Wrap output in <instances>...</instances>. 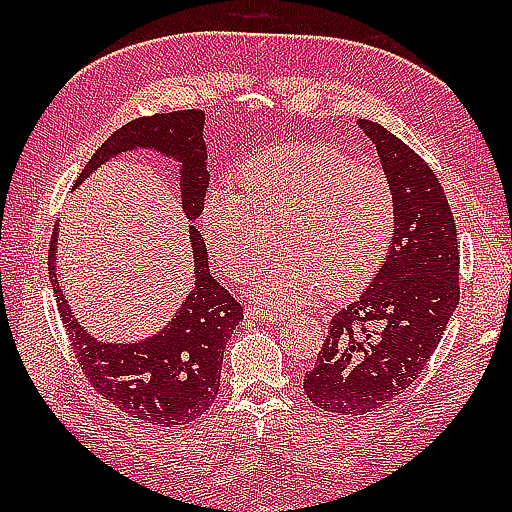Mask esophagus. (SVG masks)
Wrapping results in <instances>:
<instances>
[{
    "label": "esophagus",
    "mask_w": 512,
    "mask_h": 512,
    "mask_svg": "<svg viewBox=\"0 0 512 512\" xmlns=\"http://www.w3.org/2000/svg\"><path fill=\"white\" fill-rule=\"evenodd\" d=\"M246 317H248V319H255V321L259 319V321H264V323H279L281 319H284V314L250 306V308H246Z\"/></svg>",
    "instance_id": "34e87169"
}]
</instances>
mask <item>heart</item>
<instances>
[{
  "label": "heart",
  "mask_w": 512,
  "mask_h": 512,
  "mask_svg": "<svg viewBox=\"0 0 512 512\" xmlns=\"http://www.w3.org/2000/svg\"><path fill=\"white\" fill-rule=\"evenodd\" d=\"M237 180V193H206L200 224L217 266L233 279L257 266L275 231L279 255L253 284L262 303L299 306L321 288L341 297L383 264L396 213L383 169L330 145L288 143L246 160Z\"/></svg>",
  "instance_id": "obj_1"
}]
</instances>
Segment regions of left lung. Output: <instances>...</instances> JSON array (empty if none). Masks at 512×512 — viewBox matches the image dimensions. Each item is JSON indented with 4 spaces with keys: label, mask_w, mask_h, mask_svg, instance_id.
Here are the masks:
<instances>
[{
    "label": "left lung",
    "mask_w": 512,
    "mask_h": 512,
    "mask_svg": "<svg viewBox=\"0 0 512 512\" xmlns=\"http://www.w3.org/2000/svg\"><path fill=\"white\" fill-rule=\"evenodd\" d=\"M394 191L383 266L334 314L317 365L303 376L314 405L363 416L402 394L429 363L460 301L458 233L436 173L383 125L358 118Z\"/></svg>",
    "instance_id": "obj_1"
}]
</instances>
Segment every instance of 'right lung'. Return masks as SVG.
Returning <instances> with one entry per match:
<instances>
[{
	"instance_id": "1",
	"label": "right lung",
	"mask_w": 512,
	"mask_h": 512,
	"mask_svg": "<svg viewBox=\"0 0 512 512\" xmlns=\"http://www.w3.org/2000/svg\"><path fill=\"white\" fill-rule=\"evenodd\" d=\"M149 149L180 165V204L189 222L200 217L209 171H206L204 112L184 110L154 114L114 132L76 178L74 189L125 151ZM54 228L48 268L65 334L79 358L85 378L99 394L145 424L178 427L193 422L213 405L220 389L226 343L244 319L239 301L209 273V255L198 228L189 226L193 250V288L165 328L136 343H103L76 321L57 279V233Z\"/></svg>"
}]
</instances>
